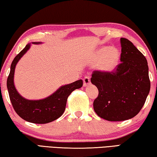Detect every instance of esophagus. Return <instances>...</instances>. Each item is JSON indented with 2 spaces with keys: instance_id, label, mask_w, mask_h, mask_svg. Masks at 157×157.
Segmentation results:
<instances>
[{
  "instance_id": "34e87169",
  "label": "esophagus",
  "mask_w": 157,
  "mask_h": 157,
  "mask_svg": "<svg viewBox=\"0 0 157 157\" xmlns=\"http://www.w3.org/2000/svg\"><path fill=\"white\" fill-rule=\"evenodd\" d=\"M83 81H84V86H88V85L91 83V79H90V78L89 76L84 77V78L83 79Z\"/></svg>"
}]
</instances>
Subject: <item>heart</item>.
Instances as JSON below:
<instances>
[{"mask_svg":"<svg viewBox=\"0 0 157 157\" xmlns=\"http://www.w3.org/2000/svg\"><path fill=\"white\" fill-rule=\"evenodd\" d=\"M120 52L115 47H102L98 50L92 57L91 62L98 63V68L103 73L112 72L118 65Z\"/></svg>","mask_w":157,"mask_h":157,"instance_id":"b5f03b06","label":"heart"}]
</instances>
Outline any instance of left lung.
Returning a JSON list of instances; mask_svg holds the SVG:
<instances>
[{"mask_svg":"<svg viewBox=\"0 0 157 157\" xmlns=\"http://www.w3.org/2000/svg\"><path fill=\"white\" fill-rule=\"evenodd\" d=\"M121 63L113 72L94 71L91 82L99 91L94 102L98 116L109 121L128 120L144 105L150 90L146 58L131 41L121 38Z\"/></svg>","mask_w":157,"mask_h":157,"instance_id":"1","label":"left lung"}]
</instances>
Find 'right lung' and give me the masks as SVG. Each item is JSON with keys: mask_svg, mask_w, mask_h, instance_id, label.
<instances>
[{"mask_svg": "<svg viewBox=\"0 0 157 157\" xmlns=\"http://www.w3.org/2000/svg\"><path fill=\"white\" fill-rule=\"evenodd\" d=\"M33 44H40L41 42H33ZM31 44H28L12 62L10 73L7 78V87L10 99L13 108L21 118L36 124L50 123L59 118L64 112L68 97L74 90L81 88L83 81L79 79L73 83L60 86L56 91L48 97L41 100H28L18 94L14 82L15 68L18 61L30 49Z\"/></svg>", "mask_w": 157, "mask_h": 157, "instance_id": "right-lung-1", "label": "right lung"}]
</instances>
